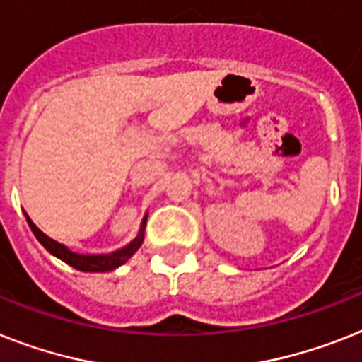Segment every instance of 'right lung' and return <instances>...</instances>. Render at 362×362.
Instances as JSON below:
<instances>
[{
  "label": "right lung",
  "instance_id": "right-lung-1",
  "mask_svg": "<svg viewBox=\"0 0 362 362\" xmlns=\"http://www.w3.org/2000/svg\"><path fill=\"white\" fill-rule=\"evenodd\" d=\"M27 218V216H25ZM27 223H29V228H31L33 235L38 238L42 246L46 247L47 252L53 253L55 257H59L61 261H64L66 264L74 267L76 270L81 272H109V270H115V268L122 267L127 259H131L136 250L140 247L142 240H144V228H146V218L142 226H140V233L139 237L134 238L131 244L124 247V250H118V252L110 253V255H77V253H71L66 246H62L59 242H55L53 238L46 237L40 229L35 226V223L27 218Z\"/></svg>",
  "mask_w": 362,
  "mask_h": 362
}]
</instances>
